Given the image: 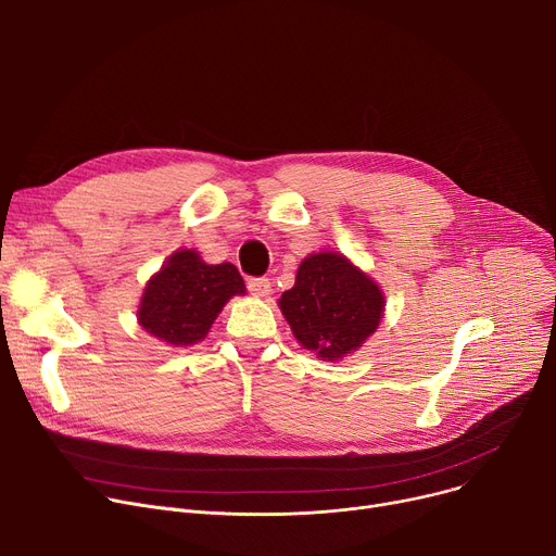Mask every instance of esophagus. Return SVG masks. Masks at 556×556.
Segmentation results:
<instances>
[{"mask_svg":"<svg viewBox=\"0 0 556 556\" xmlns=\"http://www.w3.org/2000/svg\"><path fill=\"white\" fill-rule=\"evenodd\" d=\"M248 290H250V294H254V298H268V294L273 292V286L266 277H252V279H248Z\"/></svg>","mask_w":556,"mask_h":556,"instance_id":"obj_1","label":"esophagus"}]
</instances>
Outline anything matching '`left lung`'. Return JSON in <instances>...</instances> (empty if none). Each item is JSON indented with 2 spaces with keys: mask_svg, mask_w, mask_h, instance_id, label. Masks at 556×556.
I'll list each match as a JSON object with an SVG mask.
<instances>
[{
  "mask_svg": "<svg viewBox=\"0 0 556 556\" xmlns=\"http://www.w3.org/2000/svg\"><path fill=\"white\" fill-rule=\"evenodd\" d=\"M294 340L324 362L353 355L384 317L382 288L336 250L308 254L277 302Z\"/></svg>",
  "mask_w": 556,
  "mask_h": 556,
  "instance_id": "1",
  "label": "left lung"
}]
</instances>
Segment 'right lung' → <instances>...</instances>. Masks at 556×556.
I'll return each instance as SVG.
<instances>
[{
    "instance_id": "right-lung-1",
    "label": "right lung",
    "mask_w": 556,
    "mask_h": 556,
    "mask_svg": "<svg viewBox=\"0 0 556 556\" xmlns=\"http://www.w3.org/2000/svg\"><path fill=\"white\" fill-rule=\"evenodd\" d=\"M235 294H245L237 266H212L194 248H180L144 283L136 317L152 338L172 346H192L205 340Z\"/></svg>"
}]
</instances>
